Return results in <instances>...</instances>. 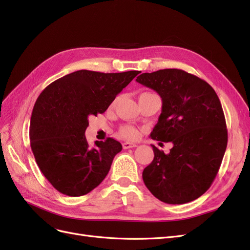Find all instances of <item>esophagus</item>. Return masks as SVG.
<instances>
[{
    "instance_id": "34e87169",
    "label": "esophagus",
    "mask_w": 250,
    "mask_h": 250,
    "mask_svg": "<svg viewBox=\"0 0 250 250\" xmlns=\"http://www.w3.org/2000/svg\"><path fill=\"white\" fill-rule=\"evenodd\" d=\"M137 146H138L137 144H134V143H130V142H125V143H123V148H124V149L134 148V147H137Z\"/></svg>"
}]
</instances>
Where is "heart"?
I'll use <instances>...</instances> for the list:
<instances>
[{"label": "heart", "instance_id": "obj_1", "mask_svg": "<svg viewBox=\"0 0 250 250\" xmlns=\"http://www.w3.org/2000/svg\"><path fill=\"white\" fill-rule=\"evenodd\" d=\"M121 135H122L123 138L125 139H129V140H133V139H137L139 137V132L138 130L135 129L134 127L129 126V125H126L123 126L121 128Z\"/></svg>", "mask_w": 250, "mask_h": 250}]
</instances>
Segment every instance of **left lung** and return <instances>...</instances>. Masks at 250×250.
Here are the masks:
<instances>
[{"instance_id": "left-lung-1", "label": "left lung", "mask_w": 250, "mask_h": 250, "mask_svg": "<svg viewBox=\"0 0 250 250\" xmlns=\"http://www.w3.org/2000/svg\"><path fill=\"white\" fill-rule=\"evenodd\" d=\"M137 82L162 98L151 139L173 144L168 154L152 145L154 158L143 171L144 183L165 203L197 199L214 181L228 146L220 100L208 82L178 69L143 73Z\"/></svg>"}]
</instances>
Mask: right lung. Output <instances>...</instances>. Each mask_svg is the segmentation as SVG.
Listing matches in <instances>:
<instances>
[{"instance_id": "obj_1", "label": "right lung", "mask_w": 250, "mask_h": 250, "mask_svg": "<svg viewBox=\"0 0 250 250\" xmlns=\"http://www.w3.org/2000/svg\"><path fill=\"white\" fill-rule=\"evenodd\" d=\"M138 74L80 70L52 82L37 98L30 145L41 171L57 191L78 197L106 177L122 145L108 138L89 147L84 134L88 118L106 110Z\"/></svg>"}]
</instances>
